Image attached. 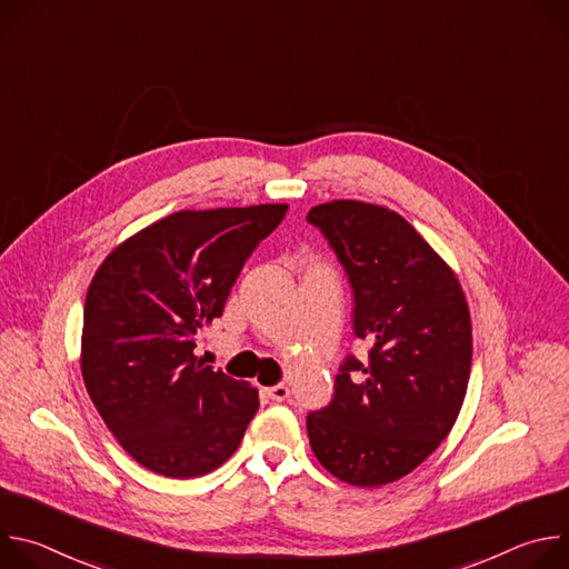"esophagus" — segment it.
Instances as JSON below:
<instances>
[{
    "label": "esophagus",
    "mask_w": 569,
    "mask_h": 569,
    "mask_svg": "<svg viewBox=\"0 0 569 569\" xmlns=\"http://www.w3.org/2000/svg\"><path fill=\"white\" fill-rule=\"evenodd\" d=\"M266 393L272 398V400H277V402H281V400H286L288 396H290V389H288V385H274V387H268L266 389Z\"/></svg>",
    "instance_id": "1"
}]
</instances>
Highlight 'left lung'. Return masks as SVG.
I'll return each mask as SVG.
<instances>
[{
	"mask_svg": "<svg viewBox=\"0 0 569 569\" xmlns=\"http://www.w3.org/2000/svg\"><path fill=\"white\" fill-rule=\"evenodd\" d=\"M353 288V333L371 345L336 378L327 408L306 419L317 461L338 479L373 489L423 463L463 405L470 312L452 268L396 211L333 200L308 211Z\"/></svg>",
	"mask_w": 569,
	"mask_h": 569,
	"instance_id": "left-lung-1",
	"label": "left lung"
}]
</instances>
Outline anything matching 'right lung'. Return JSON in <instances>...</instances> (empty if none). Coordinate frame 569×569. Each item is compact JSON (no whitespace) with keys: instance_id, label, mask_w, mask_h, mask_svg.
I'll list each match as a JSON object with an SVG mask.
<instances>
[{"instance_id":"add662e5","label":"right lung","mask_w":569,"mask_h":569,"mask_svg":"<svg viewBox=\"0 0 569 569\" xmlns=\"http://www.w3.org/2000/svg\"><path fill=\"white\" fill-rule=\"evenodd\" d=\"M288 204L178 211L117 246L83 312L80 371L101 419L143 468L200 477L222 466L259 410V391L193 353L242 266Z\"/></svg>"}]
</instances>
